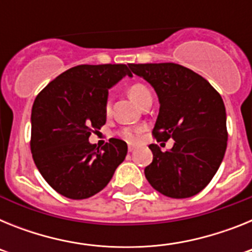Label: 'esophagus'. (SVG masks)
Returning a JSON list of instances; mask_svg holds the SVG:
<instances>
[{"label":"esophagus","mask_w":252,"mask_h":252,"mask_svg":"<svg viewBox=\"0 0 252 252\" xmlns=\"http://www.w3.org/2000/svg\"><path fill=\"white\" fill-rule=\"evenodd\" d=\"M133 150H135V148H133L132 145H128V151H130V153H132Z\"/></svg>","instance_id":"obj_1"}]
</instances>
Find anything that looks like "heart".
I'll return each mask as SVG.
<instances>
[{
  "mask_svg": "<svg viewBox=\"0 0 252 252\" xmlns=\"http://www.w3.org/2000/svg\"><path fill=\"white\" fill-rule=\"evenodd\" d=\"M128 95L131 97L133 102H136L139 106H141L142 103L148 99L153 98V94H151L150 90H149L148 87L144 86L141 83H133L132 86H130L128 88ZM104 113L106 116H110L111 113V102L107 101L106 104H104ZM119 136L121 139H124L125 141L127 142H136L139 140L140 133H141V128H136V130H133V128H128V127H124L121 130H119Z\"/></svg>",
  "mask_w": 252,
  "mask_h": 252,
  "instance_id": "b5f03b06",
  "label": "heart"
}]
</instances>
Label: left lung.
<instances>
[{
	"label": "left lung",
	"mask_w": 252,
	"mask_h": 252,
	"mask_svg": "<svg viewBox=\"0 0 252 252\" xmlns=\"http://www.w3.org/2000/svg\"><path fill=\"white\" fill-rule=\"evenodd\" d=\"M132 73L157 92L160 110L153 135L157 141L174 140L169 151L155 144L145 177L158 192L189 198L206 188L221 165L227 148L226 108L207 79L175 63L130 64Z\"/></svg>",
	"instance_id": "left-lung-1"
}]
</instances>
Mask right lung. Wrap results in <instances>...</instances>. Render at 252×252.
Instances as JSON below:
<instances>
[{
	"instance_id": "obj_1",
	"label": "right lung",
	"mask_w": 252,
	"mask_h": 252,
	"mask_svg": "<svg viewBox=\"0 0 252 252\" xmlns=\"http://www.w3.org/2000/svg\"><path fill=\"white\" fill-rule=\"evenodd\" d=\"M125 75V64L77 65L51 81L31 111L30 149L46 183L70 199L101 192L125 160L127 144L110 139L101 149L88 141L106 124L108 90Z\"/></svg>"
}]
</instances>
